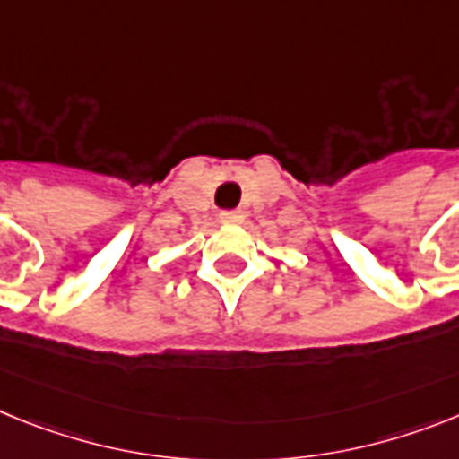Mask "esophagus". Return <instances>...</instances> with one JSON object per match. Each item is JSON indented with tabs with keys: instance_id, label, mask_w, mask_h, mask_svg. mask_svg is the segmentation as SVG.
<instances>
[{
	"instance_id": "34e87169",
	"label": "esophagus",
	"mask_w": 459,
	"mask_h": 459,
	"mask_svg": "<svg viewBox=\"0 0 459 459\" xmlns=\"http://www.w3.org/2000/svg\"><path fill=\"white\" fill-rule=\"evenodd\" d=\"M219 219H221V223H242L245 214L240 210H226L219 214Z\"/></svg>"
}]
</instances>
